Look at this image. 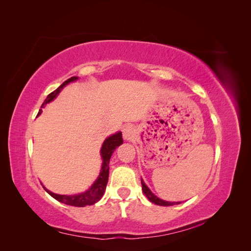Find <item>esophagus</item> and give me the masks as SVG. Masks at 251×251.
Segmentation results:
<instances>
[{"mask_svg":"<svg viewBox=\"0 0 251 251\" xmlns=\"http://www.w3.org/2000/svg\"><path fill=\"white\" fill-rule=\"evenodd\" d=\"M135 135V128L133 126H126L123 130V136L125 140H131Z\"/></svg>","mask_w":251,"mask_h":251,"instance_id":"esophagus-1","label":"esophagus"}]
</instances>
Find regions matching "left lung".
Segmentation results:
<instances>
[{"label":"left lung","mask_w":251,"mask_h":251,"mask_svg":"<svg viewBox=\"0 0 251 251\" xmlns=\"http://www.w3.org/2000/svg\"><path fill=\"white\" fill-rule=\"evenodd\" d=\"M141 185H142V192L144 194V196L147 197V198L156 205H160V206H171V205H175V204H180L181 202H170V201H164L160 198H158L156 195H154L151 193V189L148 187V185L144 183V181L141 179Z\"/></svg>","instance_id":"left-lung-1"}]
</instances>
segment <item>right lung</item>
I'll list each match as a JSON object with an SVG mask.
<instances>
[{
  "label": "right lung",
  "mask_w": 251,
  "mask_h": 251,
  "mask_svg": "<svg viewBox=\"0 0 251 251\" xmlns=\"http://www.w3.org/2000/svg\"><path fill=\"white\" fill-rule=\"evenodd\" d=\"M77 76H73L69 79H67L64 81L62 85H60L55 91H53L52 93H50L45 101L43 102L42 107L44 108L47 103L51 102L52 100H54L56 96L59 94L60 91L63 90L64 87H66L68 83L73 82L75 80H77ZM42 110L39 111V114L37 115H41ZM124 139H123V135H121V132H117L115 134H113L109 137L104 139L101 149H100V156L102 159V163H101V169L100 176L97 177V179L94 181V183L91 185L90 188H88L86 192L76 194V195H58L50 192L49 189H47L45 186H43L51 197H53L55 200L62 202L67 205H71V206H76V207H83L86 205H93L96 202L100 201L101 199V197L104 194L105 187H107L108 183V179H109V163H110V159L112 154L114 153L115 149L119 147L120 144H123Z\"/></svg>",
  "instance_id": "obj_1"
}]
</instances>
